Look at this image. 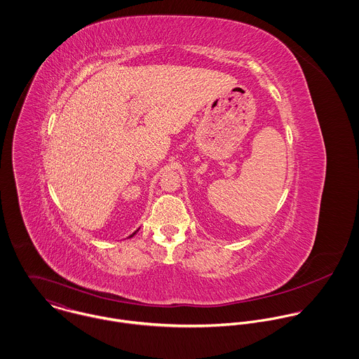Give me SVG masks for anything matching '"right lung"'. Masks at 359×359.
Returning a JSON list of instances; mask_svg holds the SVG:
<instances>
[{
    "label": "right lung",
    "instance_id": "obj_1",
    "mask_svg": "<svg viewBox=\"0 0 359 359\" xmlns=\"http://www.w3.org/2000/svg\"><path fill=\"white\" fill-rule=\"evenodd\" d=\"M138 229H140V228H138ZM138 229H137V231H135V232H134V233H131V235H130V236H128V238H133V236H134V235H135V233H137V232H138Z\"/></svg>",
    "mask_w": 359,
    "mask_h": 359
}]
</instances>
